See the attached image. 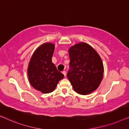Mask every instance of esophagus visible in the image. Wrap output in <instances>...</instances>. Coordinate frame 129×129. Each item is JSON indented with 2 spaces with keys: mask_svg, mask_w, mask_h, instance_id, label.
<instances>
[{
  "mask_svg": "<svg viewBox=\"0 0 129 129\" xmlns=\"http://www.w3.org/2000/svg\"><path fill=\"white\" fill-rule=\"evenodd\" d=\"M62 73L63 74V75H64V76H66V71H63Z\"/></svg>",
  "mask_w": 129,
  "mask_h": 129,
  "instance_id": "obj_1",
  "label": "esophagus"
}]
</instances>
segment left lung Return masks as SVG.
Masks as SVG:
<instances>
[{
	"instance_id": "8db88e82",
	"label": "left lung",
	"mask_w": 129,
	"mask_h": 129,
	"mask_svg": "<svg viewBox=\"0 0 129 129\" xmlns=\"http://www.w3.org/2000/svg\"><path fill=\"white\" fill-rule=\"evenodd\" d=\"M69 53V70L67 77L77 93L89 94L99 87L103 79L104 69L101 58L86 43L71 47Z\"/></svg>"
}]
</instances>
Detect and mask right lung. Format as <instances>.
I'll return each mask as SVG.
<instances>
[{
  "instance_id": "obj_1",
  "label": "right lung",
  "mask_w": 129,
  "mask_h": 129,
  "mask_svg": "<svg viewBox=\"0 0 129 129\" xmlns=\"http://www.w3.org/2000/svg\"><path fill=\"white\" fill-rule=\"evenodd\" d=\"M54 45L43 44L38 47L31 56L27 73L31 85L43 93H49L55 89L64 75L59 72L52 63Z\"/></svg>"
}]
</instances>
